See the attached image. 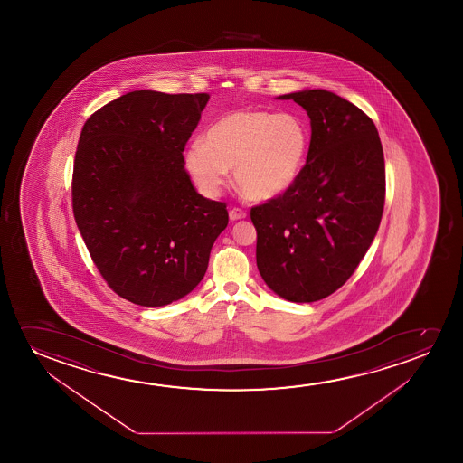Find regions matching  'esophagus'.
Masks as SVG:
<instances>
[{"label":"esophagus","instance_id":"esophagus-1","mask_svg":"<svg viewBox=\"0 0 463 463\" xmlns=\"http://www.w3.org/2000/svg\"><path fill=\"white\" fill-rule=\"evenodd\" d=\"M243 218H247L245 210L239 209V207H232L229 210V220L231 222H237V220H243Z\"/></svg>","mask_w":463,"mask_h":463}]
</instances>
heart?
<instances>
[{
  "label": "heart",
  "instance_id": "b5f03b06",
  "mask_svg": "<svg viewBox=\"0 0 463 463\" xmlns=\"http://www.w3.org/2000/svg\"><path fill=\"white\" fill-rule=\"evenodd\" d=\"M310 146L305 121L289 112L237 110L191 142L184 165L205 194H216L234 167L235 184L253 201L285 194L298 180Z\"/></svg>",
  "mask_w": 463,
  "mask_h": 463
}]
</instances>
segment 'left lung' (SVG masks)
Returning a JSON list of instances; mask_svg holds the SVG:
<instances>
[{
    "instance_id": "obj_1",
    "label": "left lung",
    "mask_w": 463,
    "mask_h": 463,
    "mask_svg": "<svg viewBox=\"0 0 463 463\" xmlns=\"http://www.w3.org/2000/svg\"><path fill=\"white\" fill-rule=\"evenodd\" d=\"M292 99L310 117L307 163L285 194L254 205L256 262L266 285L291 302H317L342 288L380 228L386 169L373 121L326 90Z\"/></svg>"
}]
</instances>
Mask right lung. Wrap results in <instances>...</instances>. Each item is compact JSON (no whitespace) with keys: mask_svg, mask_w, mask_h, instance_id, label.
<instances>
[{"mask_svg":"<svg viewBox=\"0 0 463 463\" xmlns=\"http://www.w3.org/2000/svg\"><path fill=\"white\" fill-rule=\"evenodd\" d=\"M207 93L139 90L85 121L72 172V212L109 288L142 307L193 291L229 222L226 203L201 196L184 150Z\"/></svg>","mask_w":463,"mask_h":463,"instance_id":"obj_1","label":"right lung"}]
</instances>
